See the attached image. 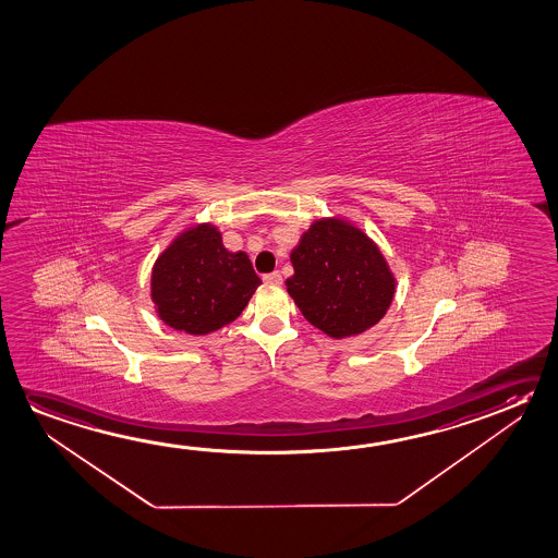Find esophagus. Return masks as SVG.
<instances>
[{
	"label": "esophagus",
	"instance_id": "1",
	"mask_svg": "<svg viewBox=\"0 0 558 558\" xmlns=\"http://www.w3.org/2000/svg\"><path fill=\"white\" fill-rule=\"evenodd\" d=\"M264 281L269 284H281L283 283V277H281L279 271H274V274L264 275Z\"/></svg>",
	"mask_w": 558,
	"mask_h": 558
}]
</instances>
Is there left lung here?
<instances>
[{
    "label": "left lung",
    "mask_w": 558,
    "mask_h": 558,
    "mask_svg": "<svg viewBox=\"0 0 558 558\" xmlns=\"http://www.w3.org/2000/svg\"><path fill=\"white\" fill-rule=\"evenodd\" d=\"M291 262L287 292L314 328L336 339L376 326L396 294V277L376 242L339 217L312 222Z\"/></svg>",
    "instance_id": "8db88e82"
}]
</instances>
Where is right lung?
<instances>
[{
	"mask_svg": "<svg viewBox=\"0 0 558 558\" xmlns=\"http://www.w3.org/2000/svg\"><path fill=\"white\" fill-rule=\"evenodd\" d=\"M262 284L244 252L222 246L211 222L182 230L150 274V301L177 331L207 336L239 318Z\"/></svg>",
	"mask_w": 558,
	"mask_h": 558,
	"instance_id": "obj_1",
	"label": "right lung"
}]
</instances>
